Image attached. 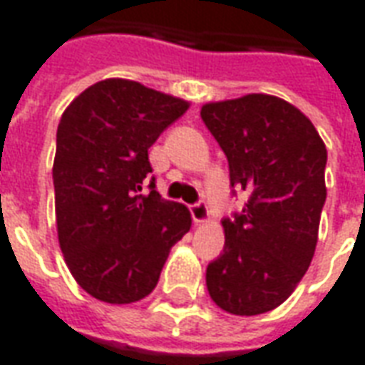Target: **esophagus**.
<instances>
[{"mask_svg":"<svg viewBox=\"0 0 365 365\" xmlns=\"http://www.w3.org/2000/svg\"><path fill=\"white\" fill-rule=\"evenodd\" d=\"M190 211L191 217H193V221L197 222V225L209 221V207H207V203H203V201L190 205Z\"/></svg>","mask_w":365,"mask_h":365,"instance_id":"1","label":"esophagus"}]
</instances>
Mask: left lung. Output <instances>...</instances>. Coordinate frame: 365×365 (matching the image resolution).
I'll use <instances>...</instances> for the list:
<instances>
[{
  "label": "left lung",
  "instance_id": "1",
  "mask_svg": "<svg viewBox=\"0 0 365 365\" xmlns=\"http://www.w3.org/2000/svg\"><path fill=\"white\" fill-rule=\"evenodd\" d=\"M201 119L229 160L230 185L248 193L242 213L222 219L225 248L207 266V289L227 313H268L313 260L327 146L297 107L266 93L205 103Z\"/></svg>",
  "mask_w": 365,
  "mask_h": 365
}]
</instances>
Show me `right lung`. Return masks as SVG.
<instances>
[{"label": "right lung", "instance_id": "1", "mask_svg": "<svg viewBox=\"0 0 365 365\" xmlns=\"http://www.w3.org/2000/svg\"><path fill=\"white\" fill-rule=\"evenodd\" d=\"M190 103L109 78L62 113L52 166L56 229L68 269L91 297L127 305L156 287L172 246L191 229L187 207L160 197L148 148Z\"/></svg>", "mask_w": 365, "mask_h": 365}]
</instances>
